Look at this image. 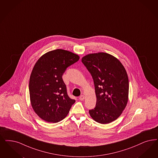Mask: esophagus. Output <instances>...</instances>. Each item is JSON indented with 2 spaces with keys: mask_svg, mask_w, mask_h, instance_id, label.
Segmentation results:
<instances>
[{
  "mask_svg": "<svg viewBox=\"0 0 158 158\" xmlns=\"http://www.w3.org/2000/svg\"><path fill=\"white\" fill-rule=\"evenodd\" d=\"M84 98H85L84 95H80V97H79V99H80L81 101H82V100H84Z\"/></svg>",
  "mask_w": 158,
  "mask_h": 158,
  "instance_id": "1",
  "label": "esophagus"
}]
</instances>
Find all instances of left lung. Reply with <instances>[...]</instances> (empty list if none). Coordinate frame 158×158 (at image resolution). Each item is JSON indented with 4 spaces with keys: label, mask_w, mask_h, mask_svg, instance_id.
<instances>
[{
    "label": "left lung",
    "mask_w": 158,
    "mask_h": 158,
    "mask_svg": "<svg viewBox=\"0 0 158 158\" xmlns=\"http://www.w3.org/2000/svg\"><path fill=\"white\" fill-rule=\"evenodd\" d=\"M93 77L97 102L89 110L97 123L106 124L119 117L128 100V77L119 60L106 53H94L82 58Z\"/></svg>",
    "instance_id": "left-lung-1"
}]
</instances>
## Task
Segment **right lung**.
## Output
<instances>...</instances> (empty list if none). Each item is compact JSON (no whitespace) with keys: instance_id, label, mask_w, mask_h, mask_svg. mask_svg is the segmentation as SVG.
<instances>
[{"instance_id":"add662e5","label":"right lung","mask_w":158,"mask_h":158,"mask_svg":"<svg viewBox=\"0 0 158 158\" xmlns=\"http://www.w3.org/2000/svg\"><path fill=\"white\" fill-rule=\"evenodd\" d=\"M79 59L74 53L57 49L44 54L35 63L30 77V102L36 114L45 121H61L76 102L69 97L62 76Z\"/></svg>"}]
</instances>
